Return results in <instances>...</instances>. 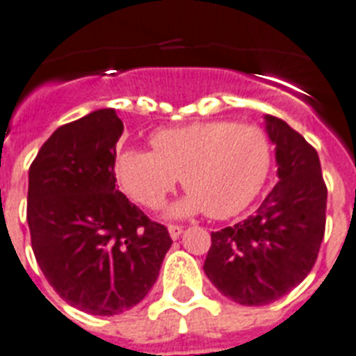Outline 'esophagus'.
Returning <instances> with one entry per match:
<instances>
[{
    "label": "esophagus",
    "instance_id": "34e87169",
    "mask_svg": "<svg viewBox=\"0 0 356 356\" xmlns=\"http://www.w3.org/2000/svg\"><path fill=\"white\" fill-rule=\"evenodd\" d=\"M167 229H169V234H171L172 239H178L181 236V232H184V229H181L180 225H169Z\"/></svg>",
    "mask_w": 356,
    "mask_h": 356
}]
</instances>
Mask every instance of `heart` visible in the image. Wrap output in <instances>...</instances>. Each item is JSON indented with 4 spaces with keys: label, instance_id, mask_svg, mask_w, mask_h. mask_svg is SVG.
<instances>
[{
    "label": "heart",
    "instance_id": "obj_1",
    "mask_svg": "<svg viewBox=\"0 0 356 356\" xmlns=\"http://www.w3.org/2000/svg\"><path fill=\"white\" fill-rule=\"evenodd\" d=\"M153 151L127 149L115 163L118 184L145 209H158L181 178L187 196L172 216L205 211L225 220L247 209L272 169L268 133L256 124L203 120L151 135Z\"/></svg>",
    "mask_w": 356,
    "mask_h": 356
}]
</instances>
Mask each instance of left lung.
<instances>
[{"mask_svg": "<svg viewBox=\"0 0 356 356\" xmlns=\"http://www.w3.org/2000/svg\"><path fill=\"white\" fill-rule=\"evenodd\" d=\"M277 185L256 214L211 234L203 270L225 297L245 306L281 299L312 272L326 229L327 189L314 145L266 115Z\"/></svg>", "mask_w": 356, "mask_h": 356, "instance_id": "left-lung-1", "label": "left lung"}]
</instances>
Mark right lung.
Wrapping results in <instances>:
<instances>
[{
	"label": "right lung",
	"mask_w": 356,
	"mask_h": 356,
	"mask_svg": "<svg viewBox=\"0 0 356 356\" xmlns=\"http://www.w3.org/2000/svg\"><path fill=\"white\" fill-rule=\"evenodd\" d=\"M115 109L57 127L29 169L26 220L39 268L59 297L117 315L153 288L172 239L115 189Z\"/></svg>",
	"instance_id": "right-lung-1"
}]
</instances>
